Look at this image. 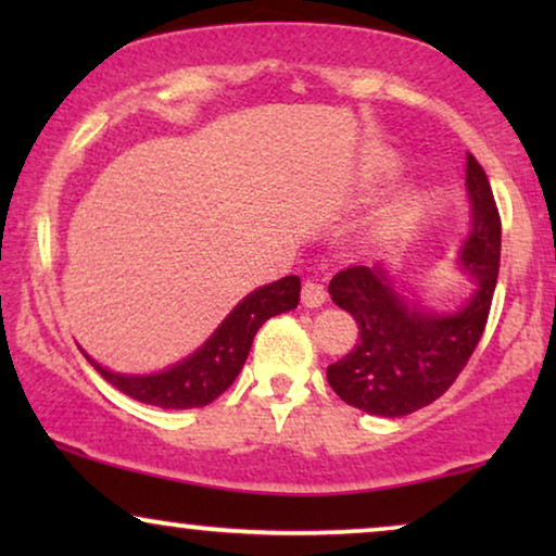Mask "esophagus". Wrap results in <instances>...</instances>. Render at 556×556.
I'll return each instance as SVG.
<instances>
[{
  "instance_id": "obj_1",
  "label": "esophagus",
  "mask_w": 556,
  "mask_h": 556,
  "mask_svg": "<svg viewBox=\"0 0 556 556\" xmlns=\"http://www.w3.org/2000/svg\"><path fill=\"white\" fill-rule=\"evenodd\" d=\"M301 301H303V306H308V308L324 306V303H326V288H324L321 280H316V278L303 280Z\"/></svg>"
}]
</instances>
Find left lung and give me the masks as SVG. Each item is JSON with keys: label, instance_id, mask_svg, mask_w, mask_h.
I'll list each match as a JSON object with an SVG mask.
<instances>
[{"label": "left lung", "instance_id": "obj_1", "mask_svg": "<svg viewBox=\"0 0 556 556\" xmlns=\"http://www.w3.org/2000/svg\"><path fill=\"white\" fill-rule=\"evenodd\" d=\"M466 159L473 230L460 261L478 280L466 308L453 316L417 314L394 293L382 265H352L331 278L333 303L359 326L352 352L326 369L346 405L382 417L428 407L451 390L483 337L498 280L501 215L483 166L473 154Z\"/></svg>", "mask_w": 556, "mask_h": 556}]
</instances>
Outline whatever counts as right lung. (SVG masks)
<instances>
[{"label":"right lung","mask_w":556,"mask_h":556,"mask_svg":"<svg viewBox=\"0 0 556 556\" xmlns=\"http://www.w3.org/2000/svg\"><path fill=\"white\" fill-rule=\"evenodd\" d=\"M301 278L286 276L257 288L225 318L223 326L212 333L200 352H194L177 367L151 377H126L113 375V371L98 367L105 382H111L128 397L156 405L164 409H189L204 407L215 402L227 387L235 382L242 364L248 359L250 344L257 329L268 321L270 316L283 314L299 306Z\"/></svg>","instance_id":"obj_1"}]
</instances>
